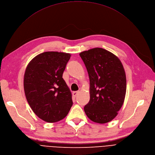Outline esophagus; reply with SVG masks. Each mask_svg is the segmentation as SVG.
Here are the masks:
<instances>
[{
	"label": "esophagus",
	"instance_id": "obj_1",
	"mask_svg": "<svg viewBox=\"0 0 155 155\" xmlns=\"http://www.w3.org/2000/svg\"><path fill=\"white\" fill-rule=\"evenodd\" d=\"M79 93V91H74V92L72 93V96H73L74 97H76V96Z\"/></svg>",
	"mask_w": 155,
	"mask_h": 155
}]
</instances>
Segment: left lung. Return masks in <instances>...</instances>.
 I'll list each match as a JSON object with an SVG mask.
<instances>
[{
	"instance_id": "8db88e82",
	"label": "left lung",
	"mask_w": 155,
	"mask_h": 155,
	"mask_svg": "<svg viewBox=\"0 0 155 155\" xmlns=\"http://www.w3.org/2000/svg\"><path fill=\"white\" fill-rule=\"evenodd\" d=\"M90 78V99L85 114L98 124L112 121L123 105L126 93V76L118 57L102 48L79 54Z\"/></svg>"
}]
</instances>
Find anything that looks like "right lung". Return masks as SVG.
I'll use <instances>...</instances> for the list:
<instances>
[{
    "instance_id": "1",
    "label": "right lung",
    "mask_w": 155,
    "mask_h": 155,
    "mask_svg": "<svg viewBox=\"0 0 155 155\" xmlns=\"http://www.w3.org/2000/svg\"><path fill=\"white\" fill-rule=\"evenodd\" d=\"M71 54L45 51L35 57L27 65L24 90L33 112L49 123L67 116L72 105V94L62 78Z\"/></svg>"
}]
</instances>
